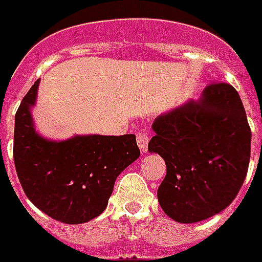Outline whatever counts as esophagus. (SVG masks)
<instances>
[{
  "instance_id": "34e87169",
  "label": "esophagus",
  "mask_w": 262,
  "mask_h": 262,
  "mask_svg": "<svg viewBox=\"0 0 262 262\" xmlns=\"http://www.w3.org/2000/svg\"><path fill=\"white\" fill-rule=\"evenodd\" d=\"M136 137H137V144H139L141 152H147L148 143H149V135H148V132L145 129L137 132Z\"/></svg>"
}]
</instances>
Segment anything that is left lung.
Here are the masks:
<instances>
[{"mask_svg": "<svg viewBox=\"0 0 262 262\" xmlns=\"http://www.w3.org/2000/svg\"><path fill=\"white\" fill-rule=\"evenodd\" d=\"M148 151L164 159L167 172L158 200L178 223H195L222 212L248 174L252 130L239 94L227 83L208 84L189 102L152 123Z\"/></svg>", "mask_w": 262, "mask_h": 262, "instance_id": "left-lung-1", "label": "left lung"}]
</instances>
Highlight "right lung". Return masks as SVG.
<instances>
[{"label":"right lung","mask_w":262,"mask_h":262,"mask_svg":"<svg viewBox=\"0 0 262 262\" xmlns=\"http://www.w3.org/2000/svg\"><path fill=\"white\" fill-rule=\"evenodd\" d=\"M39 80L20 103L14 118L13 160L31 203L67 224L85 223L107 207L114 182L140 156L135 135L77 136L49 141L35 133L30 107Z\"/></svg>","instance_id":"obj_1"}]
</instances>
